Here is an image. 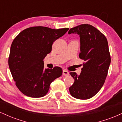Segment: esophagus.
Wrapping results in <instances>:
<instances>
[{
  "instance_id": "obj_1",
  "label": "esophagus",
  "mask_w": 122,
  "mask_h": 122,
  "mask_svg": "<svg viewBox=\"0 0 122 122\" xmlns=\"http://www.w3.org/2000/svg\"><path fill=\"white\" fill-rule=\"evenodd\" d=\"M69 72L67 71H65V70H63L62 71V75L64 76H68L69 75Z\"/></svg>"
}]
</instances>
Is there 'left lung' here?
Returning <instances> with one entry per match:
<instances>
[{
	"mask_svg": "<svg viewBox=\"0 0 122 122\" xmlns=\"http://www.w3.org/2000/svg\"><path fill=\"white\" fill-rule=\"evenodd\" d=\"M72 33L80 36L79 57L84 62L80 75L70 73L75 81L69 92L73 97L85 100L94 96L104 84L111 63L108 44L104 34L92 25L72 28L68 34Z\"/></svg>",
	"mask_w": 122,
	"mask_h": 122,
	"instance_id": "1",
	"label": "left lung"
}]
</instances>
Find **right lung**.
<instances>
[{
	"instance_id": "1",
	"label": "right lung",
	"mask_w": 122,
	"mask_h": 122,
	"mask_svg": "<svg viewBox=\"0 0 122 122\" xmlns=\"http://www.w3.org/2000/svg\"><path fill=\"white\" fill-rule=\"evenodd\" d=\"M68 30L36 26L25 29L15 37L11 46L8 65L22 93L31 97H43L51 82L62 75V69L58 66L45 69L43 60L51 52L53 42Z\"/></svg>"
}]
</instances>
